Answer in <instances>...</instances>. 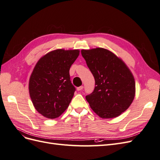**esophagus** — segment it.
<instances>
[{
	"mask_svg": "<svg viewBox=\"0 0 160 160\" xmlns=\"http://www.w3.org/2000/svg\"><path fill=\"white\" fill-rule=\"evenodd\" d=\"M83 89V86H80V87H78V88H77V91H81Z\"/></svg>",
	"mask_w": 160,
	"mask_h": 160,
	"instance_id": "esophagus-1",
	"label": "esophagus"
}]
</instances>
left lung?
Segmentation results:
<instances>
[{
	"label": "left lung",
	"instance_id": "left-lung-1",
	"mask_svg": "<svg viewBox=\"0 0 160 160\" xmlns=\"http://www.w3.org/2000/svg\"><path fill=\"white\" fill-rule=\"evenodd\" d=\"M93 74L95 86L85 98L101 118L120 115L132 104L135 93L134 77L125 62L103 48L81 50Z\"/></svg>",
	"mask_w": 160,
	"mask_h": 160
}]
</instances>
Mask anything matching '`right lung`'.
Instances as JSON below:
<instances>
[{"mask_svg":"<svg viewBox=\"0 0 160 160\" xmlns=\"http://www.w3.org/2000/svg\"><path fill=\"white\" fill-rule=\"evenodd\" d=\"M79 55L78 49H57L42 57L36 64L28 90L34 107L44 117L57 118L68 108L75 91L69 69Z\"/></svg>","mask_w":160,"mask_h":160,"instance_id":"1","label":"right lung"}]
</instances>
